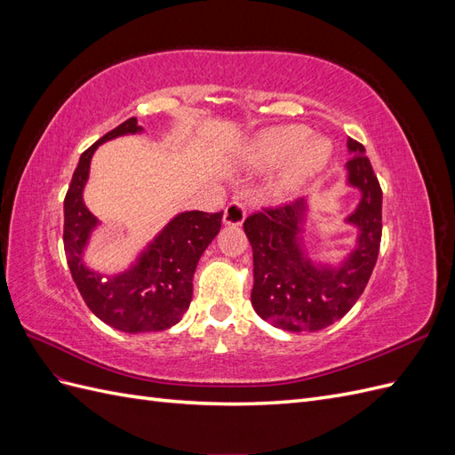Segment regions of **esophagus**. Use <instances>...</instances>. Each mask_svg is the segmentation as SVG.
Returning <instances> with one entry per match:
<instances>
[{"label":"esophagus","instance_id":"esophagus-1","mask_svg":"<svg viewBox=\"0 0 455 455\" xmlns=\"http://www.w3.org/2000/svg\"><path fill=\"white\" fill-rule=\"evenodd\" d=\"M246 218L244 204L239 201H231L224 209V224L226 226H241Z\"/></svg>","mask_w":455,"mask_h":455}]
</instances>
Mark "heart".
<instances>
[{
  "label": "heart",
  "mask_w": 455,
  "mask_h": 455,
  "mask_svg": "<svg viewBox=\"0 0 455 455\" xmlns=\"http://www.w3.org/2000/svg\"><path fill=\"white\" fill-rule=\"evenodd\" d=\"M306 125H279L261 131L246 146V159L256 169L281 167L273 194L291 199L319 176L332 159V144L324 136H309Z\"/></svg>",
  "instance_id": "obj_1"
}]
</instances>
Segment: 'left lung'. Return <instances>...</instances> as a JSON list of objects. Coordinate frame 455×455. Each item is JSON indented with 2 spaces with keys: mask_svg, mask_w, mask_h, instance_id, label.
I'll list each match as a JSON object with an SVG mask.
<instances>
[{
  "mask_svg": "<svg viewBox=\"0 0 455 455\" xmlns=\"http://www.w3.org/2000/svg\"><path fill=\"white\" fill-rule=\"evenodd\" d=\"M347 149L346 184L359 191L361 199L343 220L356 229V237L339 264H321L306 249L307 199L256 212L243 224L254 258L252 307L261 319L288 332H316L341 319L364 292L376 266L381 188L364 146L347 139Z\"/></svg>",
  "mask_w": 455,
  "mask_h": 455,
  "instance_id": "8db88e82",
  "label": "left lung"
}]
</instances>
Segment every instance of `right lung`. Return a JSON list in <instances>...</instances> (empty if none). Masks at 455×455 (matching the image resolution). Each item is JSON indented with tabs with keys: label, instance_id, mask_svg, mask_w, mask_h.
<instances>
[{
	"label": "right lung",
	"instance_id": "right-lung-1",
	"mask_svg": "<svg viewBox=\"0 0 455 455\" xmlns=\"http://www.w3.org/2000/svg\"><path fill=\"white\" fill-rule=\"evenodd\" d=\"M142 131L131 117L85 149L64 199V251L77 291L102 323L129 334L159 332L180 323L194 294L199 258L222 228V212L186 211L176 214L125 271L104 275L85 266L84 252L100 224L84 203L91 159L104 142Z\"/></svg>",
	"mask_w": 455,
	"mask_h": 455
}]
</instances>
